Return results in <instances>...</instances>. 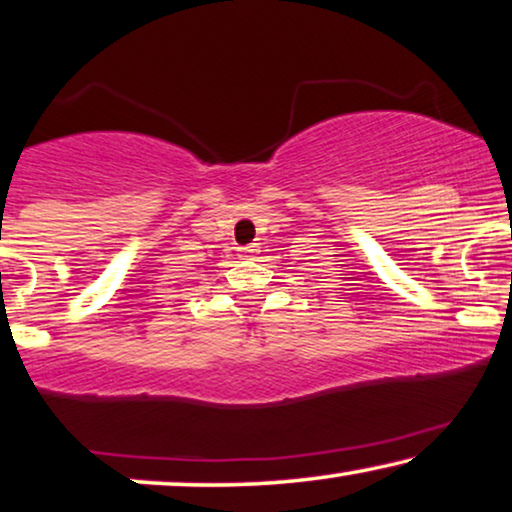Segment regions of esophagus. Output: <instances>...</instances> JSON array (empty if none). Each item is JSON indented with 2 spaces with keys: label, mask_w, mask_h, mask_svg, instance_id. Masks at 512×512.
Masks as SVG:
<instances>
[{
  "label": "esophagus",
  "mask_w": 512,
  "mask_h": 512,
  "mask_svg": "<svg viewBox=\"0 0 512 512\" xmlns=\"http://www.w3.org/2000/svg\"><path fill=\"white\" fill-rule=\"evenodd\" d=\"M258 244H249V247H242V256H256Z\"/></svg>",
  "instance_id": "esophagus-1"
}]
</instances>
